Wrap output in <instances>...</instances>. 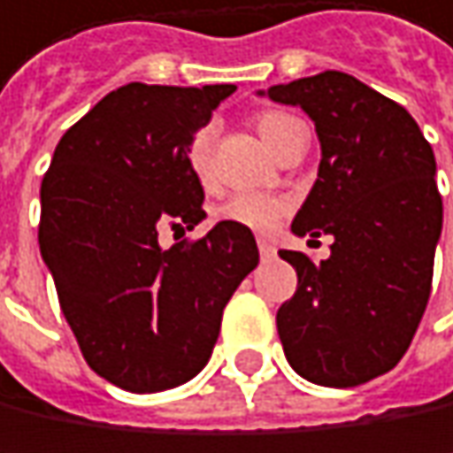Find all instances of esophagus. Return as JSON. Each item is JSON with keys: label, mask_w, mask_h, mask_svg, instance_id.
<instances>
[{"label": "esophagus", "mask_w": 453, "mask_h": 453, "mask_svg": "<svg viewBox=\"0 0 453 453\" xmlns=\"http://www.w3.org/2000/svg\"><path fill=\"white\" fill-rule=\"evenodd\" d=\"M258 253H261V258H266V261H269V258H274V256H277V248H274L269 240H258Z\"/></svg>", "instance_id": "34e87169"}]
</instances>
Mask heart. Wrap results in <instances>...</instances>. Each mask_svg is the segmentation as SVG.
Segmentation results:
<instances>
[{
	"instance_id": "heart-1",
	"label": "heart",
	"mask_w": 453,
	"mask_h": 453,
	"mask_svg": "<svg viewBox=\"0 0 453 453\" xmlns=\"http://www.w3.org/2000/svg\"><path fill=\"white\" fill-rule=\"evenodd\" d=\"M256 128L261 134V139L277 152L282 147V142L288 139V134L301 123L293 115L277 113V111H264L256 115ZM211 144H213V131L211 128H200L192 134L189 144H187V165L192 171V176L200 184H211L213 179V157H211ZM290 211V200L274 192H237L229 200H224L216 208V219L250 229V232H272L282 216Z\"/></svg>"
}]
</instances>
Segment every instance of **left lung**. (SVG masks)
Instances as JSON below:
<instances>
[{
    "label": "left lung",
    "instance_id": "left-lung-1",
    "mask_svg": "<svg viewBox=\"0 0 453 453\" xmlns=\"http://www.w3.org/2000/svg\"><path fill=\"white\" fill-rule=\"evenodd\" d=\"M258 95L314 120L319 173L290 229L335 240L322 264L280 253L298 272L277 311L285 356L317 385L369 382L401 361L430 298L443 226L433 147L398 103L340 71Z\"/></svg>",
    "mask_w": 453,
    "mask_h": 453
}]
</instances>
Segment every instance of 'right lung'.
<instances>
[{"instance_id": "right-lung-1", "label": "right lung", "mask_w": 453, "mask_h": 453, "mask_svg": "<svg viewBox=\"0 0 453 453\" xmlns=\"http://www.w3.org/2000/svg\"><path fill=\"white\" fill-rule=\"evenodd\" d=\"M234 89L126 84L63 134L44 173L42 258L87 364L123 390L192 380L258 266L253 232L226 221L197 242L157 237L205 219L187 144Z\"/></svg>"}]
</instances>
